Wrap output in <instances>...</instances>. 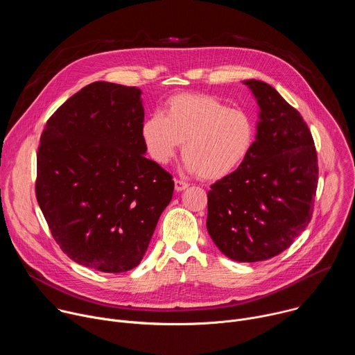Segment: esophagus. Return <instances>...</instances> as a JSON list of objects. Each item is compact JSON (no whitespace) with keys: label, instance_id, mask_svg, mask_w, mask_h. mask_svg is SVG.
Listing matches in <instances>:
<instances>
[{"label":"esophagus","instance_id":"esophagus-1","mask_svg":"<svg viewBox=\"0 0 355 355\" xmlns=\"http://www.w3.org/2000/svg\"><path fill=\"white\" fill-rule=\"evenodd\" d=\"M174 184H175V191L177 192H181L184 191L185 188H188V182L182 181V180H174Z\"/></svg>","mask_w":355,"mask_h":355}]
</instances>
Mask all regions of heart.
<instances>
[{
  "label": "heart",
  "mask_w": 355,
  "mask_h": 355,
  "mask_svg": "<svg viewBox=\"0 0 355 355\" xmlns=\"http://www.w3.org/2000/svg\"><path fill=\"white\" fill-rule=\"evenodd\" d=\"M254 122L239 108L207 94H177L164 114L143 122L140 137L146 153L157 164H167L182 143L185 168L204 180H220L237 170L254 141Z\"/></svg>",
  "instance_id": "b5f03b06"
}]
</instances>
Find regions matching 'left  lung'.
Returning a JSON list of instances; mask_svg holds the SVG:
<instances>
[{"label":"left lung","mask_w":355,"mask_h":355,"mask_svg":"<svg viewBox=\"0 0 355 355\" xmlns=\"http://www.w3.org/2000/svg\"><path fill=\"white\" fill-rule=\"evenodd\" d=\"M243 84L259 105L256 140L243 164L211 185L207 229L226 257L254 263L279 254L309 225L319 170L300 114L270 84Z\"/></svg>","instance_id":"left-lung-1"}]
</instances>
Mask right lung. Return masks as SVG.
Wrapping results in <instances>:
<instances>
[{
	"mask_svg": "<svg viewBox=\"0 0 355 355\" xmlns=\"http://www.w3.org/2000/svg\"><path fill=\"white\" fill-rule=\"evenodd\" d=\"M143 119L137 87L95 81L42 132L37 204L80 266L115 274L139 266L173 198V177L144 156Z\"/></svg>",
	"mask_w": 355,
	"mask_h": 355,
	"instance_id": "add662e5",
	"label": "right lung"
}]
</instances>
